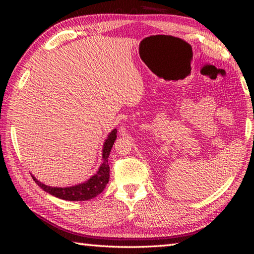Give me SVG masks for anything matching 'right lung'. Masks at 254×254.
<instances>
[{"mask_svg": "<svg viewBox=\"0 0 254 254\" xmlns=\"http://www.w3.org/2000/svg\"><path fill=\"white\" fill-rule=\"evenodd\" d=\"M116 138L117 128L109 133L104 144V147H102V164L99 167L98 171L84 183L67 188H56L44 185V183L38 181L34 176H31L32 179L44 191L56 197L65 199V201H87V199L94 198L105 190L107 183L109 181L110 168L109 165H108V157H109Z\"/></svg>", "mask_w": 254, "mask_h": 254, "instance_id": "add662e5", "label": "right lung"}]
</instances>
